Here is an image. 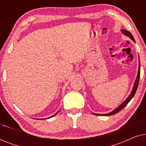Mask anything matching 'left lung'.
<instances>
[{"label": "left lung", "instance_id": "left-lung-1", "mask_svg": "<svg viewBox=\"0 0 146 146\" xmlns=\"http://www.w3.org/2000/svg\"><path fill=\"white\" fill-rule=\"evenodd\" d=\"M121 32L122 33L123 35L126 36H128L129 38L132 40L134 42H135V40L133 38V36H132V35L129 33V32L127 31L126 30H124V29H121ZM139 76H140V61H139V66H138V72H137V77H136V79H135V82H134V84H133V88H132V90H131L130 94L128 96V97L127 98L126 100H124L123 102L118 107H117L116 108H115L113 110V111H110V112L108 113H105V114H100V113H93V114L94 115H104V116H108V115H113L115 114V113H116L118 112L121 110V109H123V108H124L125 106H126L127 104L129 103V102L131 100V99H132V98L134 96L135 92H136V90H137V86H138V84H139Z\"/></svg>", "mask_w": 146, "mask_h": 146}]
</instances>
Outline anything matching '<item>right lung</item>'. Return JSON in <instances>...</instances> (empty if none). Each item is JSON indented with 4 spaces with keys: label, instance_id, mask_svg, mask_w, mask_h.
<instances>
[{
    "label": "right lung",
    "instance_id": "1",
    "mask_svg": "<svg viewBox=\"0 0 146 146\" xmlns=\"http://www.w3.org/2000/svg\"><path fill=\"white\" fill-rule=\"evenodd\" d=\"M58 112H57V113H56L54 115H52V116H50V117H48V118H50V117H53V116H54V115H56V114H57V113H58Z\"/></svg>",
    "mask_w": 146,
    "mask_h": 146
}]
</instances>
